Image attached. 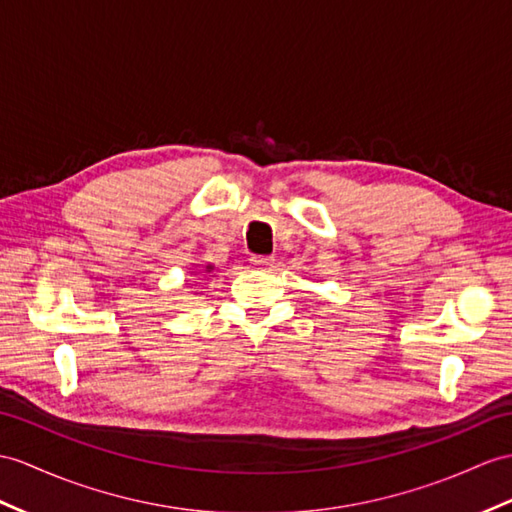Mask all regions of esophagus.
I'll list each match as a JSON object with an SVG mask.
<instances>
[{"label":"esophagus","mask_w":512,"mask_h":512,"mask_svg":"<svg viewBox=\"0 0 512 512\" xmlns=\"http://www.w3.org/2000/svg\"><path fill=\"white\" fill-rule=\"evenodd\" d=\"M252 265L256 269L267 271V269H271L273 265H276V258H273V256H252Z\"/></svg>","instance_id":"obj_1"}]
</instances>
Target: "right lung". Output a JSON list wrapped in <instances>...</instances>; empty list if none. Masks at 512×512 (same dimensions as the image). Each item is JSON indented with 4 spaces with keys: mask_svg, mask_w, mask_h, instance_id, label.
<instances>
[{
    "mask_svg": "<svg viewBox=\"0 0 512 512\" xmlns=\"http://www.w3.org/2000/svg\"><path fill=\"white\" fill-rule=\"evenodd\" d=\"M210 269H213V267H210V265H208V267H206V271H210Z\"/></svg>",
    "mask_w": 512,
    "mask_h": 512,
    "instance_id": "1",
    "label": "right lung"
}]
</instances>
